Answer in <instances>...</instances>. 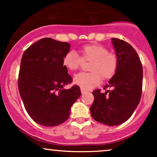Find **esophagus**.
<instances>
[{
    "label": "esophagus",
    "instance_id": "obj_1",
    "mask_svg": "<svg viewBox=\"0 0 157 157\" xmlns=\"http://www.w3.org/2000/svg\"><path fill=\"white\" fill-rule=\"evenodd\" d=\"M81 94H84L86 93L85 90H83V89H81Z\"/></svg>",
    "mask_w": 157,
    "mask_h": 157
}]
</instances>
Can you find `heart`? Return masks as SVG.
Returning <instances> with one entry per match:
<instances>
[{
  "mask_svg": "<svg viewBox=\"0 0 157 157\" xmlns=\"http://www.w3.org/2000/svg\"><path fill=\"white\" fill-rule=\"evenodd\" d=\"M81 57L74 51H69L63 58V65L73 71L78 69L83 61L91 62L89 70L91 73H80L74 78V83L83 90H90L97 86L103 80L112 78L117 72L119 59L117 55L100 44H89L79 50Z\"/></svg>",
  "mask_w": 157,
  "mask_h": 157,
  "instance_id": "heart-1",
  "label": "heart"
}]
</instances>
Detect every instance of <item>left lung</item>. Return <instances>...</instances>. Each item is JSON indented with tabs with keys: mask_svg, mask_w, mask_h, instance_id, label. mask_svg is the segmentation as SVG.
<instances>
[{
	"mask_svg": "<svg viewBox=\"0 0 157 157\" xmlns=\"http://www.w3.org/2000/svg\"><path fill=\"white\" fill-rule=\"evenodd\" d=\"M119 59L117 72L105 86V93L93 91L91 117L108 126H117L127 121L140 101L142 92L143 68L136 51L127 42L111 38Z\"/></svg>",
	"mask_w": 157,
	"mask_h": 157,
	"instance_id": "1",
	"label": "left lung"
}]
</instances>
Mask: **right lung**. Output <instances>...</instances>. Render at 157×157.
<instances>
[{
	"label": "right lung",
	"instance_id": "add662e5",
	"mask_svg": "<svg viewBox=\"0 0 157 157\" xmlns=\"http://www.w3.org/2000/svg\"><path fill=\"white\" fill-rule=\"evenodd\" d=\"M71 45L42 38L23 53L18 75V90L27 113L36 123L55 126L68 119L71 107L81 96L80 87L65 89L72 78L63 65Z\"/></svg>",
	"mask_w": 157,
	"mask_h": 157
}]
</instances>
